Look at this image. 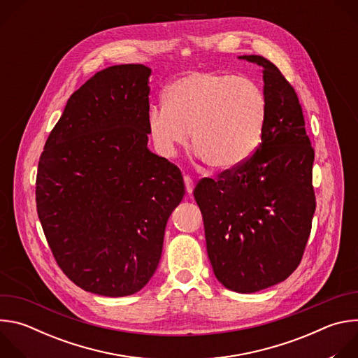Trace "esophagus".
<instances>
[{
  "instance_id": "obj_1",
  "label": "esophagus",
  "mask_w": 358,
  "mask_h": 358,
  "mask_svg": "<svg viewBox=\"0 0 358 358\" xmlns=\"http://www.w3.org/2000/svg\"><path fill=\"white\" fill-rule=\"evenodd\" d=\"M184 184H185L187 192L191 194L192 189H194V181H192V178L189 176H184Z\"/></svg>"
}]
</instances>
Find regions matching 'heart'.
<instances>
[{"mask_svg":"<svg viewBox=\"0 0 358 358\" xmlns=\"http://www.w3.org/2000/svg\"><path fill=\"white\" fill-rule=\"evenodd\" d=\"M164 108H150L148 138L162 157L171 159L188 141L208 167L227 171L249 160L262 143L266 96L250 78L192 71L171 82Z\"/></svg>","mask_w":358,"mask_h":358,"instance_id":"heart-1","label":"heart"}]
</instances>
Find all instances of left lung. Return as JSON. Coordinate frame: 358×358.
I'll return each instance as SVG.
<instances>
[{
	"mask_svg": "<svg viewBox=\"0 0 358 358\" xmlns=\"http://www.w3.org/2000/svg\"><path fill=\"white\" fill-rule=\"evenodd\" d=\"M241 58L264 68L262 143L236 169L199 180L194 198L217 279L253 293L283 282L301 262L316 211L315 148L297 94L278 66L259 55Z\"/></svg>",
	"mask_w": 358,
	"mask_h": 358,
	"instance_id": "obj_1",
	"label": "left lung"
}]
</instances>
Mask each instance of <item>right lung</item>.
Masks as SVG:
<instances>
[{
  "instance_id": "add662e5",
  "label": "right lung",
  "mask_w": 358,
  "mask_h": 358,
  "mask_svg": "<svg viewBox=\"0 0 358 358\" xmlns=\"http://www.w3.org/2000/svg\"><path fill=\"white\" fill-rule=\"evenodd\" d=\"M144 65L97 72L68 99L38 163V217L62 272L86 292L122 297L155 275L184 196L180 169L147 148Z\"/></svg>"
}]
</instances>
